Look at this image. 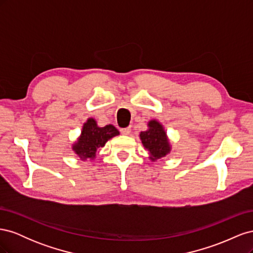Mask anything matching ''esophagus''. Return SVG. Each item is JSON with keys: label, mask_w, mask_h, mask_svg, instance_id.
Segmentation results:
<instances>
[{"label": "esophagus", "mask_w": 253, "mask_h": 253, "mask_svg": "<svg viewBox=\"0 0 253 253\" xmlns=\"http://www.w3.org/2000/svg\"><path fill=\"white\" fill-rule=\"evenodd\" d=\"M120 132L122 135H128L129 133H131V128L129 127H125V128H121Z\"/></svg>", "instance_id": "34e87169"}]
</instances>
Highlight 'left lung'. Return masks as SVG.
<instances>
[{
	"label": "left lung",
	"instance_id": "1",
	"mask_svg": "<svg viewBox=\"0 0 253 253\" xmlns=\"http://www.w3.org/2000/svg\"><path fill=\"white\" fill-rule=\"evenodd\" d=\"M140 139L143 147L150 151L152 160L162 158L170 152V145L168 142L166 132L162 125H159L155 120L150 121L148 131L140 133Z\"/></svg>",
	"mask_w": 253,
	"mask_h": 253
}]
</instances>
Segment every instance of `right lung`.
Returning a JSON list of instances; mask_svg holds the SVG:
<instances>
[{
	"mask_svg": "<svg viewBox=\"0 0 253 253\" xmlns=\"http://www.w3.org/2000/svg\"><path fill=\"white\" fill-rule=\"evenodd\" d=\"M118 134V129L114 126L98 127L96 121L90 118L84 124L80 138L74 145V151L82 159H93L97 150L102 148L106 141Z\"/></svg>",
	"mask_w": 253,
	"mask_h": 253,
	"instance_id": "right-lung-1",
	"label": "right lung"
}]
</instances>
